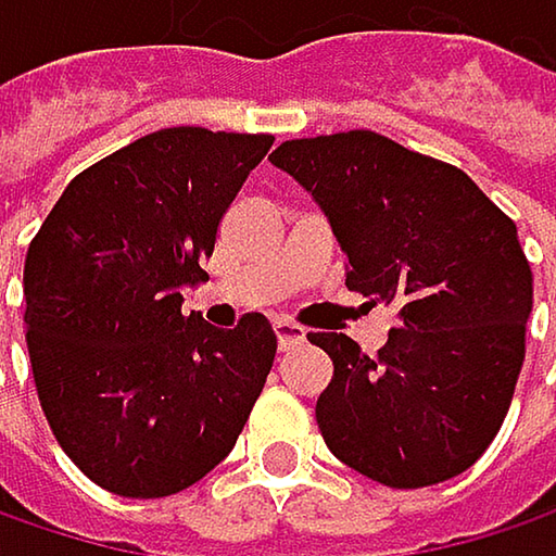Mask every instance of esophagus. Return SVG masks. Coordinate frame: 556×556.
Listing matches in <instances>:
<instances>
[{
  "label": "esophagus",
  "mask_w": 556,
  "mask_h": 556,
  "mask_svg": "<svg viewBox=\"0 0 556 556\" xmlns=\"http://www.w3.org/2000/svg\"><path fill=\"white\" fill-rule=\"evenodd\" d=\"M274 331H277L279 351H289V348H295V344L305 341V331H302L299 325H292V321H277Z\"/></svg>",
  "instance_id": "esophagus-1"
}]
</instances>
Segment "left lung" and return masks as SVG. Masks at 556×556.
Masks as SVG:
<instances>
[{
  "instance_id": "obj_1",
  "label": "left lung",
  "mask_w": 556,
  "mask_h": 556,
  "mask_svg": "<svg viewBox=\"0 0 556 556\" xmlns=\"http://www.w3.org/2000/svg\"><path fill=\"white\" fill-rule=\"evenodd\" d=\"M270 164L325 212L348 289L399 315L377 357L348 334H308L334 364L315 405L328 451L392 490L464 473L493 444L525 361L531 267L515 222L464 169L377 131L286 141Z\"/></svg>"
}]
</instances>
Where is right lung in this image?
Instances as JSON below:
<instances>
[{
	"label": "right lung",
	"mask_w": 556,
	"mask_h": 556,
	"mask_svg": "<svg viewBox=\"0 0 556 556\" xmlns=\"http://www.w3.org/2000/svg\"><path fill=\"white\" fill-rule=\"evenodd\" d=\"M274 138L164 128L83 169L25 257V338L56 444L102 490L164 500L235 447L277 357L261 312L182 315Z\"/></svg>",
	"instance_id": "obj_1"
}]
</instances>
